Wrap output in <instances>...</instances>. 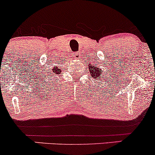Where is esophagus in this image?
Returning a JSON list of instances; mask_svg holds the SVG:
<instances>
[{"instance_id": "esophagus-1", "label": "esophagus", "mask_w": 155, "mask_h": 155, "mask_svg": "<svg viewBox=\"0 0 155 155\" xmlns=\"http://www.w3.org/2000/svg\"><path fill=\"white\" fill-rule=\"evenodd\" d=\"M73 55H74V57L75 59H79V58H80V54H79L78 52L74 53V54H73Z\"/></svg>"}]
</instances>
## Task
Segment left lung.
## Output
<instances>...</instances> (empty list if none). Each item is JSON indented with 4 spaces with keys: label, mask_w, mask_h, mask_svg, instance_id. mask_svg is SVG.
Returning <instances> with one entry per match:
<instances>
[{
    "label": "left lung",
    "mask_w": 155,
    "mask_h": 155,
    "mask_svg": "<svg viewBox=\"0 0 155 155\" xmlns=\"http://www.w3.org/2000/svg\"><path fill=\"white\" fill-rule=\"evenodd\" d=\"M89 68L90 71H91V76H93L95 79H101V74H102V71H101V68H95L94 65H91L88 66Z\"/></svg>",
    "instance_id": "1"
}]
</instances>
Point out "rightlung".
Instances as JSON below:
<instances>
[{"label": "right lung", "instance_id": "1", "mask_svg": "<svg viewBox=\"0 0 155 155\" xmlns=\"http://www.w3.org/2000/svg\"><path fill=\"white\" fill-rule=\"evenodd\" d=\"M51 75L52 76H54V75L55 74H61V69L60 68H59V66H58V67H57V66H55V67H54V68L52 69V71H51ZM51 76V77H52Z\"/></svg>", "mask_w": 155, "mask_h": 155}]
</instances>
